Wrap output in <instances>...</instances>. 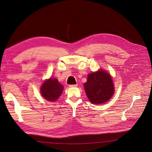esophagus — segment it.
Instances as JSON below:
<instances>
[{"label":"esophagus","mask_w":152,"mask_h":152,"mask_svg":"<svg viewBox=\"0 0 152 152\" xmlns=\"http://www.w3.org/2000/svg\"><path fill=\"white\" fill-rule=\"evenodd\" d=\"M78 86V84H73V85H69V87H77Z\"/></svg>","instance_id":"34e87169"}]
</instances>
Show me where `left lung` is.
Wrapping results in <instances>:
<instances>
[{
  "label": "left lung",
  "mask_w": 152,
  "mask_h": 152,
  "mask_svg": "<svg viewBox=\"0 0 152 152\" xmlns=\"http://www.w3.org/2000/svg\"><path fill=\"white\" fill-rule=\"evenodd\" d=\"M84 86L87 96L93 104L107 102L114 94L112 77L103 70L89 74Z\"/></svg>",
  "instance_id": "8db88e82"
}]
</instances>
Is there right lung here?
I'll list each match as a JSON object with an SVG mask.
<instances>
[{"instance_id":"1","label":"right lung","mask_w":152,"mask_h":152,"mask_svg":"<svg viewBox=\"0 0 152 152\" xmlns=\"http://www.w3.org/2000/svg\"><path fill=\"white\" fill-rule=\"evenodd\" d=\"M63 86L59 83L56 79H49L45 81L40 87L42 96L48 101L55 102L60 96Z\"/></svg>"}]
</instances>
